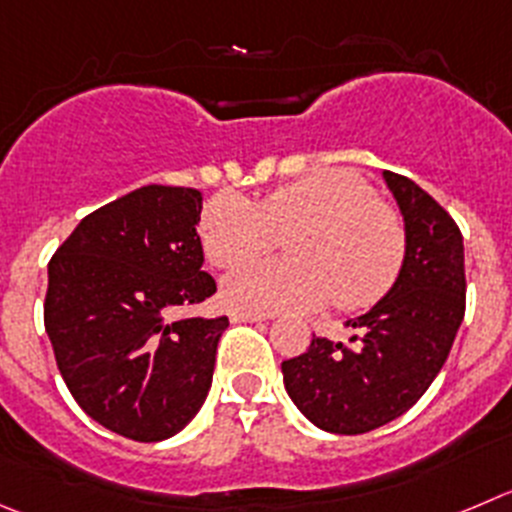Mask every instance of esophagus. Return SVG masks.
Instances as JSON below:
<instances>
[{
    "mask_svg": "<svg viewBox=\"0 0 512 512\" xmlns=\"http://www.w3.org/2000/svg\"><path fill=\"white\" fill-rule=\"evenodd\" d=\"M265 313H250V310H234L232 313V323H257L265 321Z\"/></svg>",
    "mask_w": 512,
    "mask_h": 512,
    "instance_id": "esophagus-1",
    "label": "esophagus"
}]
</instances>
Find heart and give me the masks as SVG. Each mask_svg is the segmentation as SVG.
Here are the masks:
<instances>
[{
  "mask_svg": "<svg viewBox=\"0 0 512 512\" xmlns=\"http://www.w3.org/2000/svg\"><path fill=\"white\" fill-rule=\"evenodd\" d=\"M278 233L289 235L296 260L229 275L222 295L232 308L278 313L333 300L341 310H364L394 288L407 262L404 217L348 169L315 171L272 189L257 204L217 194L199 222L204 257L222 270L266 254Z\"/></svg>",
  "mask_w": 512,
  "mask_h": 512,
  "instance_id": "heart-1",
  "label": "heart"
}]
</instances>
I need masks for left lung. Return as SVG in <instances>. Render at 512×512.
<instances>
[{"label": "left lung", "instance_id": "1", "mask_svg": "<svg viewBox=\"0 0 512 512\" xmlns=\"http://www.w3.org/2000/svg\"><path fill=\"white\" fill-rule=\"evenodd\" d=\"M407 224V262L394 288L346 326L351 346L313 336L283 361L295 407L333 434H364L412 409L444 366L465 318V247L447 209L407 176L384 171Z\"/></svg>", "mask_w": 512, "mask_h": 512}]
</instances>
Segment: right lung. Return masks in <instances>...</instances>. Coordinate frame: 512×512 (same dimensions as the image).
<instances>
[{
    "instance_id": "obj_1",
    "label": "right lung",
    "mask_w": 512,
    "mask_h": 512,
    "mask_svg": "<svg viewBox=\"0 0 512 512\" xmlns=\"http://www.w3.org/2000/svg\"><path fill=\"white\" fill-rule=\"evenodd\" d=\"M202 194L141 186L95 209L47 265L45 331L80 409L105 429L161 442L212 386L227 315L179 318L217 283L202 270Z\"/></svg>"
}]
</instances>
